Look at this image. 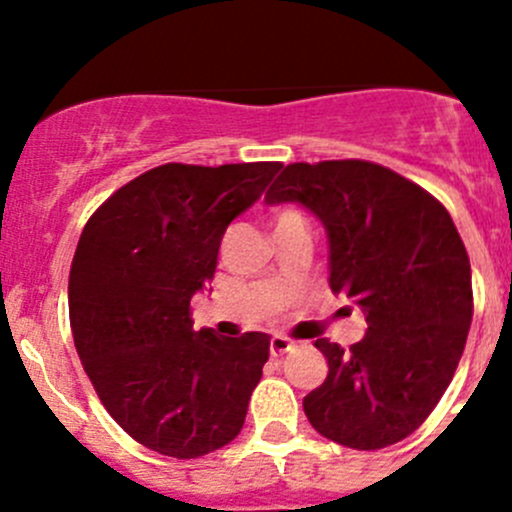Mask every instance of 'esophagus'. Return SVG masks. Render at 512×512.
I'll return each instance as SVG.
<instances>
[{"instance_id":"34e87169","label":"esophagus","mask_w":512,"mask_h":512,"mask_svg":"<svg viewBox=\"0 0 512 512\" xmlns=\"http://www.w3.org/2000/svg\"><path fill=\"white\" fill-rule=\"evenodd\" d=\"M292 349H294V344L289 342L287 337H280V334H277V337L270 339V354L275 356V359L277 356H285L287 352H292Z\"/></svg>"}]
</instances>
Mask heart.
I'll return each mask as SVG.
<instances>
[{
	"mask_svg": "<svg viewBox=\"0 0 512 512\" xmlns=\"http://www.w3.org/2000/svg\"><path fill=\"white\" fill-rule=\"evenodd\" d=\"M289 218H299V215H297V213H292V210H282V213H277V215H275V225L285 223V220H289Z\"/></svg>",
	"mask_w": 512,
	"mask_h": 512,
	"instance_id": "b5f03b06",
	"label": "heart"
}]
</instances>
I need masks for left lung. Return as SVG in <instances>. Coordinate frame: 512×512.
I'll return each instance as SVG.
<instances>
[{
	"label": "left lung",
	"instance_id": "left-lung-1",
	"mask_svg": "<svg viewBox=\"0 0 512 512\" xmlns=\"http://www.w3.org/2000/svg\"><path fill=\"white\" fill-rule=\"evenodd\" d=\"M265 200L302 205L324 225L329 287L369 324L349 352L314 342L329 374L304 396L309 423L356 451L411 436L451 384L473 319L471 262L448 210L369 160L292 163Z\"/></svg>",
	"mask_w": 512,
	"mask_h": 512
}]
</instances>
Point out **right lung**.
<instances>
[{
	"label": "right lung",
	"mask_w": 512,
	"mask_h": 512,
	"mask_svg": "<svg viewBox=\"0 0 512 512\" xmlns=\"http://www.w3.org/2000/svg\"><path fill=\"white\" fill-rule=\"evenodd\" d=\"M282 163H165L118 188L86 223L69 275L76 352L113 421L151 451L198 458L245 423L270 337L193 329L227 225Z\"/></svg>",
	"instance_id": "obj_1"
}]
</instances>
